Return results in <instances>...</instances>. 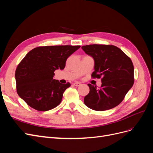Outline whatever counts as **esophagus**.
Returning a JSON list of instances; mask_svg holds the SVG:
<instances>
[{"mask_svg":"<svg viewBox=\"0 0 153 153\" xmlns=\"http://www.w3.org/2000/svg\"><path fill=\"white\" fill-rule=\"evenodd\" d=\"M73 85H75V86H76V87H78V86H80V85H81V84L80 82H75V83H73Z\"/></svg>","mask_w":153,"mask_h":153,"instance_id":"obj_1","label":"esophagus"}]
</instances>
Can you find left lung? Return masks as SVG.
<instances>
[{
  "mask_svg": "<svg viewBox=\"0 0 153 153\" xmlns=\"http://www.w3.org/2000/svg\"><path fill=\"white\" fill-rule=\"evenodd\" d=\"M82 50L94 61L92 78H101V87L90 84L89 93L84 98L91 109L104 111L121 103L134 83V68L131 59L114 45H89Z\"/></svg>",
  "mask_w": 153,
  "mask_h": 153,
  "instance_id": "obj_1",
  "label": "left lung"
}]
</instances>
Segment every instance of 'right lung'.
Wrapping results in <instances>:
<instances>
[{
    "label": "right lung",
    "mask_w": 153,
    "mask_h": 153,
    "mask_svg": "<svg viewBox=\"0 0 153 153\" xmlns=\"http://www.w3.org/2000/svg\"><path fill=\"white\" fill-rule=\"evenodd\" d=\"M80 46H47L30 50L15 71L17 93L30 107L48 111L61 103L64 92L71 84L53 79L54 71L63 69L66 61Z\"/></svg>",
    "instance_id": "obj_1"
}]
</instances>
